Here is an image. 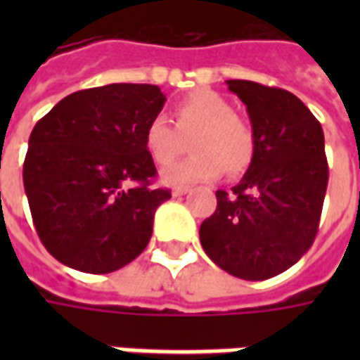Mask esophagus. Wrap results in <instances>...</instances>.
I'll return each instance as SVG.
<instances>
[{
  "label": "esophagus",
  "instance_id": "obj_1",
  "mask_svg": "<svg viewBox=\"0 0 360 360\" xmlns=\"http://www.w3.org/2000/svg\"><path fill=\"white\" fill-rule=\"evenodd\" d=\"M188 191H191V188H188V187H175L172 191V195L173 196H183V195H187Z\"/></svg>",
  "mask_w": 360,
  "mask_h": 360
}]
</instances>
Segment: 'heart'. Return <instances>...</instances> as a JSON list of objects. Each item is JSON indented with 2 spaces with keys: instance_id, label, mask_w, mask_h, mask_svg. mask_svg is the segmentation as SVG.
<instances>
[{
  "instance_id": "1",
  "label": "heart",
  "mask_w": 360,
  "mask_h": 360,
  "mask_svg": "<svg viewBox=\"0 0 360 360\" xmlns=\"http://www.w3.org/2000/svg\"><path fill=\"white\" fill-rule=\"evenodd\" d=\"M175 127L156 115L144 127V148L156 165H169L185 150L193 154L164 172L169 185L216 179L226 169L237 177L249 169L257 154V133L250 121L233 111L231 102L218 92L198 90L173 105Z\"/></svg>"
}]
</instances>
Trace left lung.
<instances>
[{"label":"left lung","mask_w":360,"mask_h":360,"mask_svg":"<svg viewBox=\"0 0 360 360\" xmlns=\"http://www.w3.org/2000/svg\"><path fill=\"white\" fill-rule=\"evenodd\" d=\"M257 133L255 162L200 226L214 264L235 278L278 276L312 247L328 187L324 131L291 92L252 81H227Z\"/></svg>","instance_id":"8db88e82"}]
</instances>
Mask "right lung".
<instances>
[{"mask_svg":"<svg viewBox=\"0 0 360 360\" xmlns=\"http://www.w3.org/2000/svg\"><path fill=\"white\" fill-rule=\"evenodd\" d=\"M165 96L154 84H105L73 92L32 129L22 183L36 233L61 264L110 274L146 249L156 208V165L144 127Z\"/></svg>","mask_w":360,"mask_h":360,"instance_id":"add662e5","label":"right lung"}]
</instances>
